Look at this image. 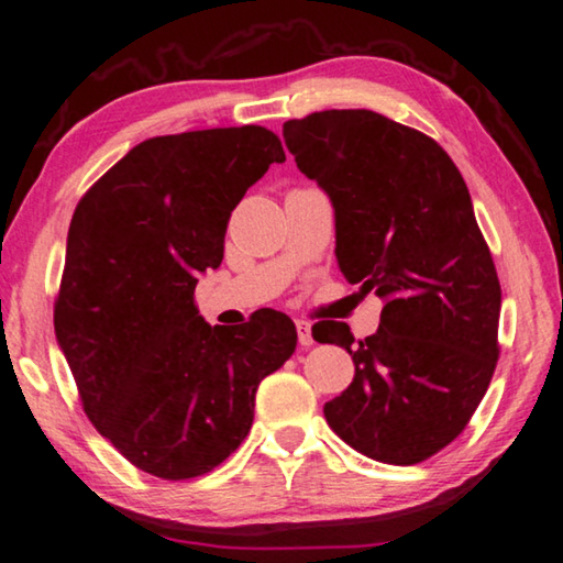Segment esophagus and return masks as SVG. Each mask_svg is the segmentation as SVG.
Returning a JSON list of instances; mask_svg holds the SVG:
<instances>
[{
  "label": "esophagus",
  "mask_w": 563,
  "mask_h": 563,
  "mask_svg": "<svg viewBox=\"0 0 563 563\" xmlns=\"http://www.w3.org/2000/svg\"><path fill=\"white\" fill-rule=\"evenodd\" d=\"M297 336H299V344L303 349H309L311 344H314V339H311V324H309V321L297 319Z\"/></svg>",
  "instance_id": "obj_1"
}]
</instances>
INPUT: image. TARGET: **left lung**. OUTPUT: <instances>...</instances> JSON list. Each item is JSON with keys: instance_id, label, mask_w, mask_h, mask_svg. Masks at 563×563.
<instances>
[{"instance_id": "8db88e82", "label": "left lung", "mask_w": 563, "mask_h": 563, "mask_svg": "<svg viewBox=\"0 0 563 563\" xmlns=\"http://www.w3.org/2000/svg\"><path fill=\"white\" fill-rule=\"evenodd\" d=\"M284 142L331 199L339 269L384 299L358 342L342 321L311 329L356 366L324 417L358 454L419 464L466 429L499 358L501 287L466 181L431 136L368 109L289 119Z\"/></svg>"}]
</instances>
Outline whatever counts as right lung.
Segmentation results:
<instances>
[{"label": "right lung", "mask_w": 563, "mask_h": 563, "mask_svg": "<svg viewBox=\"0 0 563 563\" xmlns=\"http://www.w3.org/2000/svg\"><path fill=\"white\" fill-rule=\"evenodd\" d=\"M284 159L256 124L152 136L74 209L54 331L89 421L146 474L181 482L224 462L262 379L297 349L287 314L227 329L195 303L234 207Z\"/></svg>", "instance_id": "add662e5"}]
</instances>
